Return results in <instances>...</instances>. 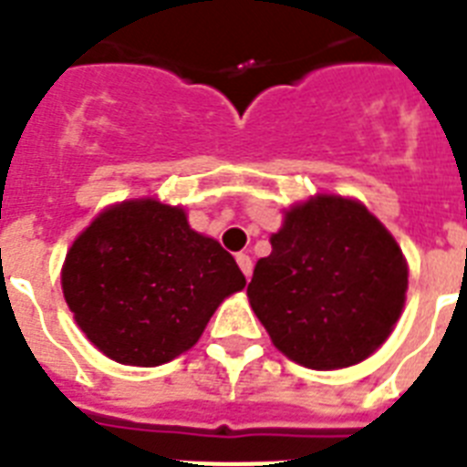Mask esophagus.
I'll return each mask as SVG.
<instances>
[{
	"label": "esophagus",
	"mask_w": 467,
	"mask_h": 467,
	"mask_svg": "<svg viewBox=\"0 0 467 467\" xmlns=\"http://www.w3.org/2000/svg\"><path fill=\"white\" fill-rule=\"evenodd\" d=\"M237 264H240L242 274H244V276H247V281H249V278H252V269H254V264H252V256L242 252V254H237Z\"/></svg>",
	"instance_id": "34e87169"
}]
</instances>
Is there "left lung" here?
Segmentation results:
<instances>
[{
  "label": "left lung",
  "instance_id": "8db88e82",
  "mask_svg": "<svg viewBox=\"0 0 467 467\" xmlns=\"http://www.w3.org/2000/svg\"><path fill=\"white\" fill-rule=\"evenodd\" d=\"M405 293L395 237L363 203L327 193L285 211L247 285L274 347L315 370L368 358L390 337Z\"/></svg>",
  "mask_w": 467,
  "mask_h": 467
}]
</instances>
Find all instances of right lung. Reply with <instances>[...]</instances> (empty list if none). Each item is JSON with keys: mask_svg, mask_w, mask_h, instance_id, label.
Here are the masks:
<instances>
[{"mask_svg": "<svg viewBox=\"0 0 467 467\" xmlns=\"http://www.w3.org/2000/svg\"><path fill=\"white\" fill-rule=\"evenodd\" d=\"M244 274L179 205L123 201L91 220L69 247L62 293L79 329L109 358L161 366L189 351Z\"/></svg>", "mask_w": 467, "mask_h": 467, "instance_id": "right-lung-1", "label": "right lung"}]
</instances>
